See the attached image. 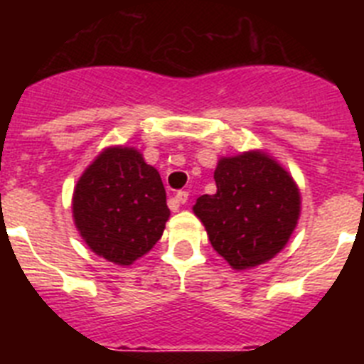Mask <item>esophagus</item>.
<instances>
[{"label": "esophagus", "mask_w": 364, "mask_h": 364, "mask_svg": "<svg viewBox=\"0 0 364 364\" xmlns=\"http://www.w3.org/2000/svg\"><path fill=\"white\" fill-rule=\"evenodd\" d=\"M189 198V193L188 191H178L176 193V197H175V202L176 204H186Z\"/></svg>", "instance_id": "1"}]
</instances>
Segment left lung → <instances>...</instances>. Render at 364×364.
I'll list each match as a JSON object with an SVG mask.
<instances>
[{"label":"left lung","mask_w":364,"mask_h":364,"mask_svg":"<svg viewBox=\"0 0 364 364\" xmlns=\"http://www.w3.org/2000/svg\"><path fill=\"white\" fill-rule=\"evenodd\" d=\"M217 193L193 208L215 252L235 269L259 266L290 239L301 211L294 178L268 154L252 151L218 160Z\"/></svg>","instance_id":"obj_1"}]
</instances>
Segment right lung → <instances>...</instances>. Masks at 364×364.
I'll list each match as a JSON object with an SVG mask.
<instances>
[{"instance_id": "right-lung-1", "label": "right lung", "mask_w": 364, "mask_h": 364, "mask_svg": "<svg viewBox=\"0 0 364 364\" xmlns=\"http://www.w3.org/2000/svg\"><path fill=\"white\" fill-rule=\"evenodd\" d=\"M73 215L96 255L129 266L164 233L169 210L162 178L131 147H109L74 188Z\"/></svg>"}]
</instances>
